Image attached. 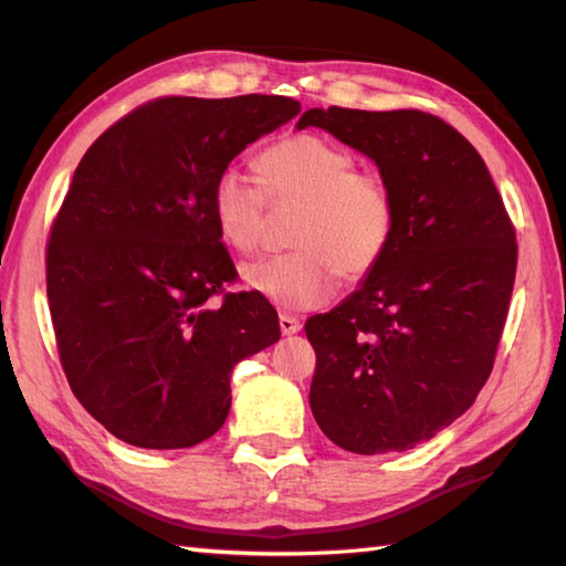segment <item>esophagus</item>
I'll use <instances>...</instances> for the list:
<instances>
[{"mask_svg": "<svg viewBox=\"0 0 566 566\" xmlns=\"http://www.w3.org/2000/svg\"><path fill=\"white\" fill-rule=\"evenodd\" d=\"M279 325H281V333H283V335H295V333H301V327H303L301 317L287 315V313H281V315H279Z\"/></svg>", "mask_w": 566, "mask_h": 566, "instance_id": "esophagus-1", "label": "esophagus"}]
</instances>
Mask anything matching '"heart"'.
I'll return each instance as SVG.
<instances>
[{
	"label": "heart",
	"instance_id": "b5f03b06",
	"mask_svg": "<svg viewBox=\"0 0 566 566\" xmlns=\"http://www.w3.org/2000/svg\"><path fill=\"white\" fill-rule=\"evenodd\" d=\"M259 182L223 167L209 207L221 241L251 253L269 231L271 207H297L293 251L243 265V279L287 311L323 305L339 279L357 283L377 269L397 231V197L379 169H359L347 147L315 133L281 137L255 157Z\"/></svg>",
	"mask_w": 566,
	"mask_h": 566
}]
</instances>
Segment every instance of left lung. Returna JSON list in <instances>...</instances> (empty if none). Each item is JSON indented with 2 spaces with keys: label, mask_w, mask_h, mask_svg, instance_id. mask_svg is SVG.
I'll list each match as a JSON object with an SVG mask.
<instances>
[{
  "label": "left lung",
  "mask_w": 566,
  "mask_h": 566,
  "mask_svg": "<svg viewBox=\"0 0 566 566\" xmlns=\"http://www.w3.org/2000/svg\"><path fill=\"white\" fill-rule=\"evenodd\" d=\"M371 157L397 197L384 261L343 305L305 323L311 409L339 449L409 451L453 423L493 371L517 271L515 227L483 157L423 111L313 108Z\"/></svg>",
  "instance_id": "8db88e82"
}]
</instances>
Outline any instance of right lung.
Returning <instances> with one entry per match:
<instances>
[{"label": "right lung", "instance_id": "1", "mask_svg": "<svg viewBox=\"0 0 566 566\" xmlns=\"http://www.w3.org/2000/svg\"><path fill=\"white\" fill-rule=\"evenodd\" d=\"M297 113L283 95H167L78 163L51 223L46 293L71 391L115 439L207 441L229 416L233 367L279 343L265 297L227 293L237 265L209 195L233 157Z\"/></svg>", "mask_w": 566, "mask_h": 566}]
</instances>
